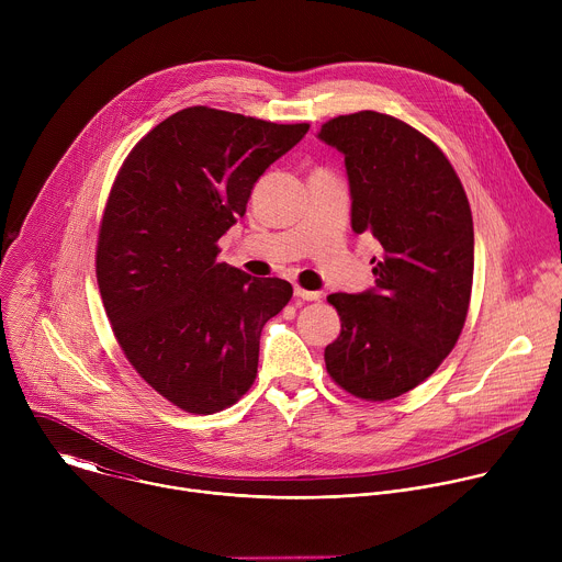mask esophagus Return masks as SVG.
<instances>
[{
	"label": "esophagus",
	"mask_w": 562,
	"mask_h": 562,
	"mask_svg": "<svg viewBox=\"0 0 562 562\" xmlns=\"http://www.w3.org/2000/svg\"><path fill=\"white\" fill-rule=\"evenodd\" d=\"M293 293H295L297 300H306V302H313V300L323 297V293H319V291H306V289H300V286H295Z\"/></svg>",
	"instance_id": "obj_1"
}]
</instances>
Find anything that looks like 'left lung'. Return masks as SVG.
Here are the masks:
<instances>
[{"label": "left lung", "instance_id": "obj_1", "mask_svg": "<svg viewBox=\"0 0 562 562\" xmlns=\"http://www.w3.org/2000/svg\"><path fill=\"white\" fill-rule=\"evenodd\" d=\"M317 139L345 155L351 228L380 245L375 284L327 297L342 323L325 349L327 371L358 397L391 400L427 380L464 327L471 209L445 153L391 115H340Z\"/></svg>", "mask_w": 562, "mask_h": 562}]
</instances>
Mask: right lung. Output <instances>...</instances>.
<instances>
[{"label": "right lung", "instance_id": "obj_1", "mask_svg": "<svg viewBox=\"0 0 562 562\" xmlns=\"http://www.w3.org/2000/svg\"><path fill=\"white\" fill-rule=\"evenodd\" d=\"M306 131L191 106L137 142L113 184L98 243L104 308L135 371L189 414L249 391L262 329L293 295L286 280L217 262V239Z\"/></svg>", "mask_w": 562, "mask_h": 562}]
</instances>
